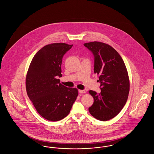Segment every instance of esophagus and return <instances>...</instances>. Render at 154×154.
Returning <instances> with one entry per match:
<instances>
[{"label": "esophagus", "instance_id": "1", "mask_svg": "<svg viewBox=\"0 0 154 154\" xmlns=\"http://www.w3.org/2000/svg\"><path fill=\"white\" fill-rule=\"evenodd\" d=\"M79 92L80 93V94H85L86 92H85V90H80V89H79Z\"/></svg>", "mask_w": 154, "mask_h": 154}]
</instances>
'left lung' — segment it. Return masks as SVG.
Listing matches in <instances>:
<instances>
[{
    "mask_svg": "<svg viewBox=\"0 0 154 154\" xmlns=\"http://www.w3.org/2000/svg\"><path fill=\"white\" fill-rule=\"evenodd\" d=\"M94 56V73L99 75L101 92L89 91L94 102L89 108L96 119L106 121L117 116L124 107L130 83L124 62L109 44L94 42L84 44Z\"/></svg>",
    "mask_w": 154,
    "mask_h": 154,
    "instance_id": "obj_1",
    "label": "left lung"
}]
</instances>
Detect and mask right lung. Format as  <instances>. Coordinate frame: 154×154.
Masks as SVG:
<instances>
[{
  "label": "right lung",
  "instance_id": "1",
  "mask_svg": "<svg viewBox=\"0 0 154 154\" xmlns=\"http://www.w3.org/2000/svg\"><path fill=\"white\" fill-rule=\"evenodd\" d=\"M73 46L66 43L45 45L32 59L26 77L28 96L38 113L50 121H58L69 114L78 90L60 83L62 60Z\"/></svg>",
  "mask_w": 154,
  "mask_h": 154
}]
</instances>
